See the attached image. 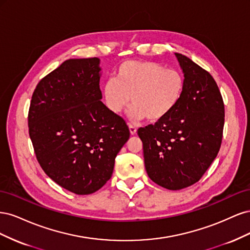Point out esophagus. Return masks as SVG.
Here are the masks:
<instances>
[{
    "instance_id": "1",
    "label": "esophagus",
    "mask_w": 250,
    "mask_h": 250,
    "mask_svg": "<svg viewBox=\"0 0 250 250\" xmlns=\"http://www.w3.org/2000/svg\"><path fill=\"white\" fill-rule=\"evenodd\" d=\"M128 127H129V131H130V134L134 135L135 133H137V128H135L134 126H132V125H130V124H129V126H128Z\"/></svg>"
}]
</instances>
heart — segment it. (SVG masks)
<instances>
[{"mask_svg": "<svg viewBox=\"0 0 250 250\" xmlns=\"http://www.w3.org/2000/svg\"><path fill=\"white\" fill-rule=\"evenodd\" d=\"M185 89L184 75L149 60H128L118 67L117 77L104 83L105 106L120 115L129 104L128 118L133 122L148 119L157 122L176 106Z\"/></svg>", "mask_w": 250, "mask_h": 250, "instance_id": "1", "label": "heart"}]
</instances>
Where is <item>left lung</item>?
I'll return each mask as SVG.
<instances>
[{
  "instance_id": "8db88e82",
  "label": "left lung",
  "mask_w": 250,
  "mask_h": 250,
  "mask_svg": "<svg viewBox=\"0 0 250 250\" xmlns=\"http://www.w3.org/2000/svg\"><path fill=\"white\" fill-rule=\"evenodd\" d=\"M185 89L169 115L140 128L148 176L168 190H181L202 177L221 146L224 104L210 74L175 53Z\"/></svg>"
}]
</instances>
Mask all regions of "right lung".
I'll list each match as a JSON object with an SVG mask.
<instances>
[{
    "label": "right lung",
    "instance_id": "add662e5",
    "mask_svg": "<svg viewBox=\"0 0 250 250\" xmlns=\"http://www.w3.org/2000/svg\"><path fill=\"white\" fill-rule=\"evenodd\" d=\"M100 59H69L37 84L28 125L36 158L57 185L77 195L101 188L129 139L125 121L105 106Z\"/></svg>",
    "mask_w": 250,
    "mask_h": 250
}]
</instances>
